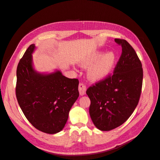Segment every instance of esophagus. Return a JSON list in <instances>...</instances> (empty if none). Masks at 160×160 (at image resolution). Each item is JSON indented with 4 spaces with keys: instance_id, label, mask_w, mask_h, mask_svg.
Returning a JSON list of instances; mask_svg holds the SVG:
<instances>
[{
    "instance_id": "esophagus-1",
    "label": "esophagus",
    "mask_w": 160,
    "mask_h": 160,
    "mask_svg": "<svg viewBox=\"0 0 160 160\" xmlns=\"http://www.w3.org/2000/svg\"><path fill=\"white\" fill-rule=\"evenodd\" d=\"M86 86L84 83H80L79 85V94L81 95H84L86 93Z\"/></svg>"
}]
</instances>
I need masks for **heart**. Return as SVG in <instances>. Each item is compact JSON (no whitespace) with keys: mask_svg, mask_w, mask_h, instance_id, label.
<instances>
[{"mask_svg":"<svg viewBox=\"0 0 160 160\" xmlns=\"http://www.w3.org/2000/svg\"><path fill=\"white\" fill-rule=\"evenodd\" d=\"M117 62V55L112 51L103 53L95 51L81 61V65L89 67L88 75L90 80L98 81L105 79L111 73Z\"/></svg>","mask_w":160,"mask_h":160,"instance_id":"obj_1","label":"heart"}]
</instances>
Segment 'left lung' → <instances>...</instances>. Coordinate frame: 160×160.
Instances as JSON below:
<instances>
[{"mask_svg": "<svg viewBox=\"0 0 160 160\" xmlns=\"http://www.w3.org/2000/svg\"><path fill=\"white\" fill-rule=\"evenodd\" d=\"M122 53L113 75L90 87L89 114L95 126L110 131L126 122L138 104L143 81L142 62L133 47L124 39L115 38Z\"/></svg>", "mask_w": 160, "mask_h": 160, "instance_id": "left-lung-1", "label": "left lung"}]
</instances>
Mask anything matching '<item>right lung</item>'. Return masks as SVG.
<instances>
[{"label":"right lung","mask_w":160,"mask_h":160,"mask_svg":"<svg viewBox=\"0 0 160 160\" xmlns=\"http://www.w3.org/2000/svg\"><path fill=\"white\" fill-rule=\"evenodd\" d=\"M29 46L17 69L16 95L24 115L34 127L55 134L64 128L69 111L79 95V80L69 79L60 70L39 72L34 67Z\"/></svg>","instance_id":"add662e5"}]
</instances>
